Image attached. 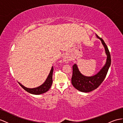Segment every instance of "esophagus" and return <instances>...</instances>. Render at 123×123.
Wrapping results in <instances>:
<instances>
[{"label":"esophagus","instance_id":"obj_1","mask_svg":"<svg viewBox=\"0 0 123 123\" xmlns=\"http://www.w3.org/2000/svg\"><path fill=\"white\" fill-rule=\"evenodd\" d=\"M64 61H67V60H66V59H64Z\"/></svg>","mask_w":123,"mask_h":123}]
</instances>
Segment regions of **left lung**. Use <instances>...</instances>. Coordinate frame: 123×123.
Here are the masks:
<instances>
[{"instance_id": "1", "label": "left lung", "mask_w": 123, "mask_h": 123, "mask_svg": "<svg viewBox=\"0 0 123 123\" xmlns=\"http://www.w3.org/2000/svg\"><path fill=\"white\" fill-rule=\"evenodd\" d=\"M96 35L98 38L101 41L102 45L105 47V53L107 55L106 61L105 65L98 73L92 76H86L81 74L76 64H75L73 66V74L71 80L72 84L75 88L81 92H89L97 89L105 79L109 68L111 65V55L108 47L101 38H100L97 34Z\"/></svg>"}]
</instances>
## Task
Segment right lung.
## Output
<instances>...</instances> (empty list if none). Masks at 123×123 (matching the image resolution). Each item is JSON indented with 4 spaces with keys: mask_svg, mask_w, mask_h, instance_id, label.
<instances>
[{
    "mask_svg": "<svg viewBox=\"0 0 123 123\" xmlns=\"http://www.w3.org/2000/svg\"><path fill=\"white\" fill-rule=\"evenodd\" d=\"M53 71V67H52L51 70H50V73L47 77L46 80H45L42 85L40 86L34 88H28L27 87H24L21 83H18L23 88L26 90L27 92L33 94H40L47 92L50 88L52 83V74Z\"/></svg>",
    "mask_w": 123,
    "mask_h": 123,
    "instance_id": "1",
    "label": "right lung"
}]
</instances>
